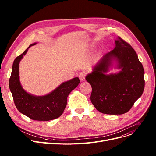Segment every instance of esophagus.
Here are the masks:
<instances>
[{
  "label": "esophagus",
  "instance_id": "1",
  "mask_svg": "<svg viewBox=\"0 0 156 156\" xmlns=\"http://www.w3.org/2000/svg\"><path fill=\"white\" fill-rule=\"evenodd\" d=\"M79 78L81 81H84L85 79V76H86V74L83 72H81L80 74H79Z\"/></svg>",
  "mask_w": 156,
  "mask_h": 156
}]
</instances>
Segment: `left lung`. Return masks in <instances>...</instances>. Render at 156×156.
<instances>
[{
	"instance_id": "8db88e82",
	"label": "left lung",
	"mask_w": 156,
	"mask_h": 156,
	"mask_svg": "<svg viewBox=\"0 0 156 156\" xmlns=\"http://www.w3.org/2000/svg\"><path fill=\"white\" fill-rule=\"evenodd\" d=\"M115 43L113 50L104 55L92 73L86 76L92 88V104L106 114H122L129 111L142 95L145 87L144 69L134 49L119 37ZM113 60L122 71L106 75Z\"/></svg>"
}]
</instances>
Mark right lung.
<instances>
[{
    "label": "right lung",
    "mask_w": 156,
    "mask_h": 156,
    "mask_svg": "<svg viewBox=\"0 0 156 156\" xmlns=\"http://www.w3.org/2000/svg\"><path fill=\"white\" fill-rule=\"evenodd\" d=\"M36 43L30 45L23 54L14 61L9 88L14 104L18 110L30 119L36 121H50L62 115L67 104V97L80 83L78 77L62 83L51 93L44 96H34L22 88L19 77V64L28 49Z\"/></svg>",
    "instance_id": "add662e5"
}]
</instances>
